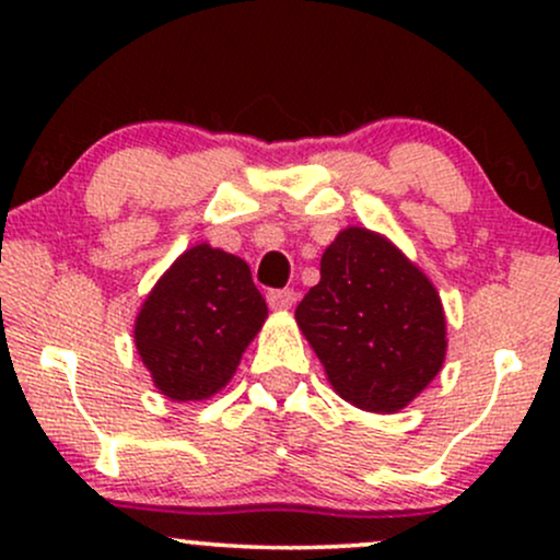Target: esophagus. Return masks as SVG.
Here are the masks:
<instances>
[{
    "mask_svg": "<svg viewBox=\"0 0 560 560\" xmlns=\"http://www.w3.org/2000/svg\"><path fill=\"white\" fill-rule=\"evenodd\" d=\"M294 302H298L294 289H273V292H268V305H271L273 311H289Z\"/></svg>",
    "mask_w": 560,
    "mask_h": 560,
    "instance_id": "esophagus-1",
    "label": "esophagus"
}]
</instances>
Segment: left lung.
I'll list each match as a JSON object with an SVG mask.
<instances>
[{
  "label": "left lung",
  "mask_w": 560,
  "mask_h": 560,
  "mask_svg": "<svg viewBox=\"0 0 560 560\" xmlns=\"http://www.w3.org/2000/svg\"><path fill=\"white\" fill-rule=\"evenodd\" d=\"M294 318L334 392L371 413L402 410L445 363L440 292L402 249L371 229L339 231L320 258V281Z\"/></svg>",
  "instance_id": "left-lung-1"
}]
</instances>
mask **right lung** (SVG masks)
<instances>
[{
  "label": "right lung",
  "mask_w": 560,
  "mask_h": 560,
  "mask_svg": "<svg viewBox=\"0 0 560 560\" xmlns=\"http://www.w3.org/2000/svg\"><path fill=\"white\" fill-rule=\"evenodd\" d=\"M266 318L247 262L202 242L178 255L141 302L133 345L160 395L202 402L231 382Z\"/></svg>",
  "instance_id": "right-lung-1"
}]
</instances>
